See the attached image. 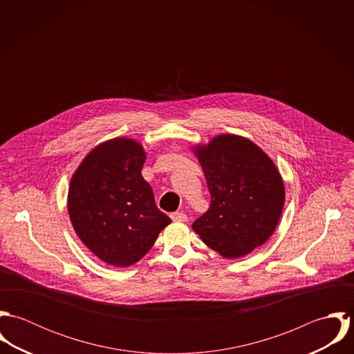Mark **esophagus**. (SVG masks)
Returning a JSON list of instances; mask_svg holds the SVG:
<instances>
[{
    "instance_id": "esophagus-1",
    "label": "esophagus",
    "mask_w": 354,
    "mask_h": 354,
    "mask_svg": "<svg viewBox=\"0 0 354 354\" xmlns=\"http://www.w3.org/2000/svg\"><path fill=\"white\" fill-rule=\"evenodd\" d=\"M170 218L174 221V222H187L188 216L184 214V212H173L170 215Z\"/></svg>"
}]
</instances>
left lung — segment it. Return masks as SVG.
I'll return each instance as SVG.
<instances>
[{
  "instance_id": "8db88e82",
  "label": "left lung",
  "mask_w": 354,
  "mask_h": 354,
  "mask_svg": "<svg viewBox=\"0 0 354 354\" xmlns=\"http://www.w3.org/2000/svg\"><path fill=\"white\" fill-rule=\"evenodd\" d=\"M202 166L209 208L192 229L226 259H239L263 245L279 222L285 184L272 159L252 140L222 133L192 147Z\"/></svg>"
}]
</instances>
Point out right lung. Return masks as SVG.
<instances>
[{
	"mask_svg": "<svg viewBox=\"0 0 354 354\" xmlns=\"http://www.w3.org/2000/svg\"><path fill=\"white\" fill-rule=\"evenodd\" d=\"M143 146L114 138L88 152L68 189V214L82 243L103 263L128 267L151 250L171 219L142 176Z\"/></svg>",
	"mask_w": 354,
	"mask_h": 354,
	"instance_id": "right-lung-1",
	"label": "right lung"
}]
</instances>
